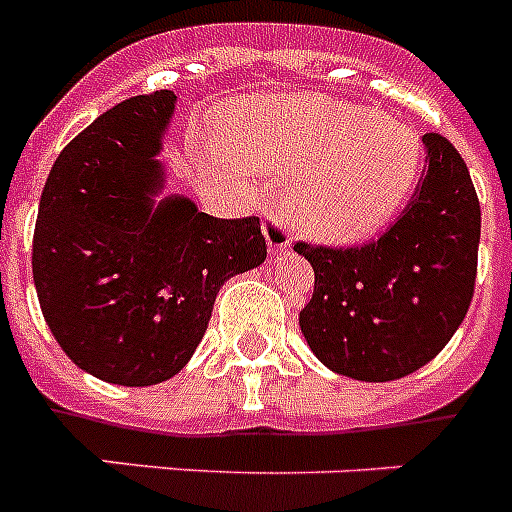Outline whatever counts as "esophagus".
I'll use <instances>...</instances> for the list:
<instances>
[{"label":"esophagus","instance_id":"34e87169","mask_svg":"<svg viewBox=\"0 0 512 512\" xmlns=\"http://www.w3.org/2000/svg\"><path fill=\"white\" fill-rule=\"evenodd\" d=\"M265 244H268L270 255H284L286 247H289V231H286V223L278 215L268 213L263 223Z\"/></svg>","mask_w":512,"mask_h":512}]
</instances>
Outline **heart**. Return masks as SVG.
I'll return each mask as SVG.
<instances>
[{"instance_id":"heart-1","label":"heart","mask_w":512,"mask_h":512,"mask_svg":"<svg viewBox=\"0 0 512 512\" xmlns=\"http://www.w3.org/2000/svg\"><path fill=\"white\" fill-rule=\"evenodd\" d=\"M223 144L242 173L286 181L302 234L350 244L392 218L421 170V144L402 123L321 97L268 94L228 118Z\"/></svg>"}]
</instances>
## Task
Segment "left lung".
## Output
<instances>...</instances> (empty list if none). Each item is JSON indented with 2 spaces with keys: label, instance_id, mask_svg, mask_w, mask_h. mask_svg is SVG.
<instances>
[{
  "label": "left lung",
  "instance_id": "left-lung-1",
  "mask_svg": "<svg viewBox=\"0 0 512 512\" xmlns=\"http://www.w3.org/2000/svg\"><path fill=\"white\" fill-rule=\"evenodd\" d=\"M426 170L402 218L355 249L294 244L315 270L299 328L328 371L394 381L434 360L463 323L476 284L481 207L450 141L423 136Z\"/></svg>",
  "mask_w": 512,
  "mask_h": 512
}]
</instances>
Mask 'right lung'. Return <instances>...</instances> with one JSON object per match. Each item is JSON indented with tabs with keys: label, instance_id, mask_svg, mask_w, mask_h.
<instances>
[{
	"label": "right lung",
	"instance_id": "1",
	"mask_svg": "<svg viewBox=\"0 0 512 512\" xmlns=\"http://www.w3.org/2000/svg\"><path fill=\"white\" fill-rule=\"evenodd\" d=\"M168 89L102 112L54 160L33 231V284L62 352L107 384L176 376L228 278L265 263L260 220L160 197Z\"/></svg>",
	"mask_w": 512,
	"mask_h": 512
}]
</instances>
